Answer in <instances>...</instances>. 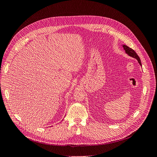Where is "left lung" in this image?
<instances>
[{
    "label": "left lung",
    "mask_w": 157,
    "mask_h": 157,
    "mask_svg": "<svg viewBox=\"0 0 157 157\" xmlns=\"http://www.w3.org/2000/svg\"><path fill=\"white\" fill-rule=\"evenodd\" d=\"M123 47H124V50H125L126 54H127L131 57H132L135 58V59H137V61L139 63V64H140V65H142V63H141V61H140V57H138V56L137 55V54L135 52L134 50H132V48H129V46H127L126 45H123Z\"/></svg>",
    "instance_id": "8db88e82"
}]
</instances>
